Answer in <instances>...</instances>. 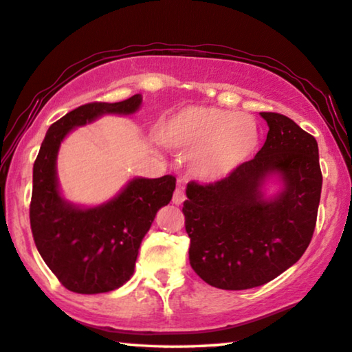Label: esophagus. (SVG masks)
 Returning a JSON list of instances; mask_svg holds the SVG:
<instances>
[{"mask_svg":"<svg viewBox=\"0 0 352 352\" xmlns=\"http://www.w3.org/2000/svg\"><path fill=\"white\" fill-rule=\"evenodd\" d=\"M173 204H182L184 201H186V193H184V190L181 188V187H177L176 190H175V193H173Z\"/></svg>","mask_w":352,"mask_h":352,"instance_id":"1","label":"esophagus"}]
</instances>
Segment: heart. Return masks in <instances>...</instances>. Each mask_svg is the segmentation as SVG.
<instances>
[{
	"label": "heart",
	"instance_id": "heart-1",
	"mask_svg": "<svg viewBox=\"0 0 352 352\" xmlns=\"http://www.w3.org/2000/svg\"><path fill=\"white\" fill-rule=\"evenodd\" d=\"M159 140L184 153H195V170L221 177L241 165L258 144L256 123L249 116L218 107H187L159 126Z\"/></svg>",
	"mask_w": 352,
	"mask_h": 352
}]
</instances>
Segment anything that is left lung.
Wrapping results in <instances>:
<instances>
[{
	"label": "left lung",
	"mask_w": 352,
	"mask_h": 352,
	"mask_svg": "<svg viewBox=\"0 0 352 352\" xmlns=\"http://www.w3.org/2000/svg\"><path fill=\"white\" fill-rule=\"evenodd\" d=\"M266 142L254 159L223 179L188 182L182 213L190 266L226 291L263 286L297 263L309 245L322 195L318 145L289 117L261 113ZM280 172L285 190L262 199L261 184Z\"/></svg>",
	"instance_id": "left-lung-1"
}]
</instances>
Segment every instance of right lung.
I'll return each instance as SVG.
<instances>
[{
    "label": "right lung",
    "mask_w": 352,
    "mask_h": 352,
    "mask_svg": "<svg viewBox=\"0 0 352 352\" xmlns=\"http://www.w3.org/2000/svg\"><path fill=\"white\" fill-rule=\"evenodd\" d=\"M140 102L135 94L123 102H91L69 111L49 126L35 159L30 229L41 258L71 292L103 294L125 285L142 239L175 192L176 177L165 175L138 177L117 198L96 208L72 207L58 193L55 159L65 135L102 114H131Z\"/></svg>",
    "instance_id": "add662e5"
}]
</instances>
